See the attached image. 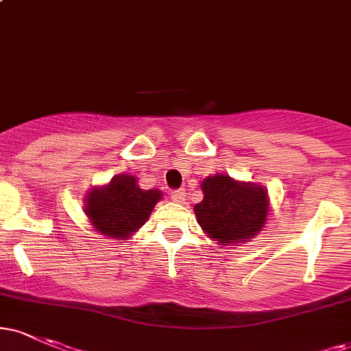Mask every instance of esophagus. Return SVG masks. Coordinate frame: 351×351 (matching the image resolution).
Here are the masks:
<instances>
[{"label": "esophagus", "instance_id": "1", "mask_svg": "<svg viewBox=\"0 0 351 351\" xmlns=\"http://www.w3.org/2000/svg\"><path fill=\"white\" fill-rule=\"evenodd\" d=\"M171 199L175 201V203H183V201L186 199V193H184V189H175V191H171Z\"/></svg>", "mask_w": 351, "mask_h": 351}]
</instances>
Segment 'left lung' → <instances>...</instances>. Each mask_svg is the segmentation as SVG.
Returning a JSON list of instances; mask_svg holds the SVG:
<instances>
[{
  "label": "left lung",
  "mask_w": 351,
  "mask_h": 351,
  "mask_svg": "<svg viewBox=\"0 0 351 351\" xmlns=\"http://www.w3.org/2000/svg\"><path fill=\"white\" fill-rule=\"evenodd\" d=\"M201 191L203 201L195 204L196 219L221 247L249 243L265 228L271 204L263 184L217 173L203 180Z\"/></svg>",
  "instance_id": "left-lung-1"
}]
</instances>
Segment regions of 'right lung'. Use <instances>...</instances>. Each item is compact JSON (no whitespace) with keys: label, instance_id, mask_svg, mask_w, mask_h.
Listing matches in <instances>:
<instances>
[{"label":"right lung","instance_id":"1","mask_svg":"<svg viewBox=\"0 0 351 351\" xmlns=\"http://www.w3.org/2000/svg\"><path fill=\"white\" fill-rule=\"evenodd\" d=\"M160 189H143L132 175H117L107 184L94 186L84 196V213L99 234L125 241L134 236L162 199Z\"/></svg>","mask_w":351,"mask_h":351}]
</instances>
